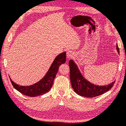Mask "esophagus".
Listing matches in <instances>:
<instances>
[{"instance_id":"34e87169","label":"esophagus","mask_w":126,"mask_h":126,"mask_svg":"<svg viewBox=\"0 0 126 126\" xmlns=\"http://www.w3.org/2000/svg\"><path fill=\"white\" fill-rule=\"evenodd\" d=\"M74 56V53L71 51H68L66 52V57L68 58H71Z\"/></svg>"}]
</instances>
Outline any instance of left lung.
I'll return each instance as SVG.
<instances>
[{"instance_id": "obj_1", "label": "left lung", "mask_w": 126, "mask_h": 126, "mask_svg": "<svg viewBox=\"0 0 126 126\" xmlns=\"http://www.w3.org/2000/svg\"><path fill=\"white\" fill-rule=\"evenodd\" d=\"M118 53L119 48L116 45ZM70 67V78L71 86L78 94L82 97H95L99 96L109 91L114 86L115 81L110 84L105 86H98L90 82L83 77L77 65L73 60L69 62Z\"/></svg>"}]
</instances>
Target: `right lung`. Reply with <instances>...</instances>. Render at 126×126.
<instances>
[{"instance_id": "obj_1", "label": "right lung", "mask_w": 126, "mask_h": 126, "mask_svg": "<svg viewBox=\"0 0 126 126\" xmlns=\"http://www.w3.org/2000/svg\"><path fill=\"white\" fill-rule=\"evenodd\" d=\"M66 62V52H63L56 57L45 76L39 82L28 86H19L10 79L12 86L22 94L29 97L41 95L48 92L53 85V80L62 64Z\"/></svg>"}]
</instances>
